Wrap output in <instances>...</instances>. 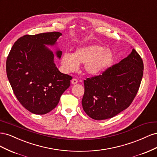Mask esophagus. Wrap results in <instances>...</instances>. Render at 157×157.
Instances as JSON below:
<instances>
[{
	"label": "esophagus",
	"instance_id": "obj_1",
	"mask_svg": "<svg viewBox=\"0 0 157 157\" xmlns=\"http://www.w3.org/2000/svg\"><path fill=\"white\" fill-rule=\"evenodd\" d=\"M71 83H72L73 84H76L78 83V80L77 78H73L72 80H71Z\"/></svg>",
	"mask_w": 157,
	"mask_h": 157
}]
</instances>
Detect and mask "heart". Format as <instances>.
<instances>
[{
  "label": "heart",
  "instance_id": "1",
  "mask_svg": "<svg viewBox=\"0 0 157 157\" xmlns=\"http://www.w3.org/2000/svg\"><path fill=\"white\" fill-rule=\"evenodd\" d=\"M113 61L111 50L99 44H87L76 48L73 54L65 53L61 58L63 69L67 73L74 72L78 64H84V69L90 75H98L105 71Z\"/></svg>",
  "mask_w": 157,
  "mask_h": 157
}]
</instances>
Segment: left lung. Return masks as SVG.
I'll list each match as a JSON object with an SVG mask.
<instances>
[{
	"label": "left lung",
	"mask_w": 157,
	"mask_h": 157,
	"mask_svg": "<svg viewBox=\"0 0 157 157\" xmlns=\"http://www.w3.org/2000/svg\"><path fill=\"white\" fill-rule=\"evenodd\" d=\"M143 75V60L133 48L127 58L108 67L101 75L84 80V111L98 121L116 116L132 103Z\"/></svg>",
	"instance_id": "8db88e82"
}]
</instances>
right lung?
Instances as JSON below:
<instances>
[{"mask_svg": "<svg viewBox=\"0 0 157 157\" xmlns=\"http://www.w3.org/2000/svg\"><path fill=\"white\" fill-rule=\"evenodd\" d=\"M61 35H25L15 42L7 57L6 74L13 92L21 105L36 115L53 110L73 78L56 67L53 52L44 45H54ZM56 54L60 58L62 52Z\"/></svg>", "mask_w": 157, "mask_h": 157, "instance_id": "add662e5", "label": "right lung"}]
</instances>
